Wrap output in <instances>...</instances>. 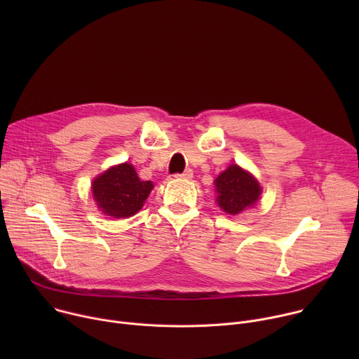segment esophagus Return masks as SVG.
<instances>
[{"label": "esophagus", "instance_id": "obj_1", "mask_svg": "<svg viewBox=\"0 0 359 359\" xmlns=\"http://www.w3.org/2000/svg\"><path fill=\"white\" fill-rule=\"evenodd\" d=\"M175 177H179V179H191V177H193V170L186 169L183 173H176Z\"/></svg>", "mask_w": 359, "mask_h": 359}]
</instances>
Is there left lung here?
Listing matches in <instances>:
<instances>
[{
	"label": "left lung",
	"mask_w": 359,
	"mask_h": 359,
	"mask_svg": "<svg viewBox=\"0 0 359 359\" xmlns=\"http://www.w3.org/2000/svg\"><path fill=\"white\" fill-rule=\"evenodd\" d=\"M219 206L227 215H238L254 206L262 194V187L250 173L237 165L229 166L215 182Z\"/></svg>",
	"instance_id": "8db88e82"
}]
</instances>
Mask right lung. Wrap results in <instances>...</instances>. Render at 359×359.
<instances>
[{
    "label": "right lung",
    "mask_w": 359,
    "mask_h": 359,
    "mask_svg": "<svg viewBox=\"0 0 359 359\" xmlns=\"http://www.w3.org/2000/svg\"><path fill=\"white\" fill-rule=\"evenodd\" d=\"M153 184L137 177L132 165L111 168L93 180L92 193L97 208L107 216L130 217L137 213Z\"/></svg>",
    "instance_id": "add662e5"
}]
</instances>
